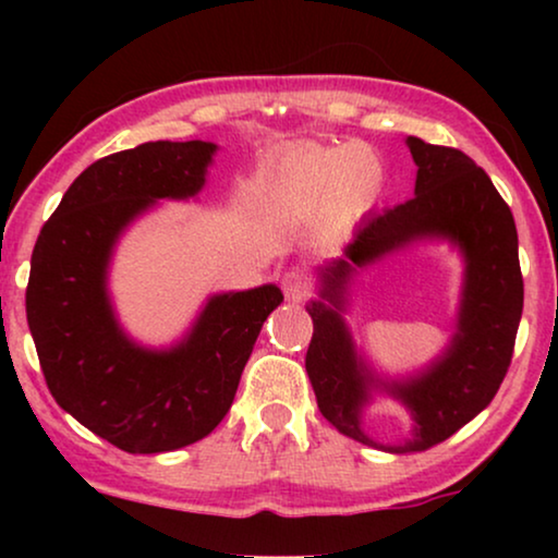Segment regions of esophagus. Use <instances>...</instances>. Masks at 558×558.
<instances>
[{"mask_svg":"<svg viewBox=\"0 0 558 558\" xmlns=\"http://www.w3.org/2000/svg\"><path fill=\"white\" fill-rule=\"evenodd\" d=\"M281 289H284L289 302H304L312 296V281L302 269H289L281 279Z\"/></svg>","mask_w":558,"mask_h":558,"instance_id":"34e87169","label":"esophagus"}]
</instances>
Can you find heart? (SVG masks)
<instances>
[{
  "label": "heart",
  "mask_w": 558,
  "mask_h": 558,
  "mask_svg": "<svg viewBox=\"0 0 558 558\" xmlns=\"http://www.w3.org/2000/svg\"><path fill=\"white\" fill-rule=\"evenodd\" d=\"M380 167L357 147H315L287 162L281 195L294 208L312 210L327 197L330 218L342 220L368 208L380 190Z\"/></svg>",
  "instance_id": "b5f03b06"
}]
</instances>
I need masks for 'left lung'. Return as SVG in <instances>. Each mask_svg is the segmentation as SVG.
Segmentation results:
<instances>
[{"label":"left lung","instance_id":"8db88e82","mask_svg":"<svg viewBox=\"0 0 558 558\" xmlns=\"http://www.w3.org/2000/svg\"><path fill=\"white\" fill-rule=\"evenodd\" d=\"M418 167L414 197L373 213L357 226L345 258L325 269L323 302L307 312L315 325L307 357V376L317 407L345 437L378 447L361 432V407L368 401L373 378L357 363L350 335L342 325V289L353 266H365L424 235H447L460 243L468 258V281L460 325L452 345L429 371L386 391L407 403L416 429L407 445L388 452H422L452 437L475 418L506 378L523 312V274L518 262L515 220L508 203L464 151L407 140Z\"/></svg>","mask_w":558,"mask_h":558}]
</instances>
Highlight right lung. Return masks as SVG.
Listing matches in <instances>:
<instances>
[{"instance_id": "right-lung-1", "label": "right lung", "mask_w": 558, "mask_h": 558, "mask_svg": "<svg viewBox=\"0 0 558 558\" xmlns=\"http://www.w3.org/2000/svg\"><path fill=\"white\" fill-rule=\"evenodd\" d=\"M216 144L144 142L86 167L43 226L25 292L52 399L113 447L157 454L208 437L231 409L262 325L284 300L274 284L218 294L182 345L149 353L124 338L106 266L129 220L159 197L203 187Z\"/></svg>"}]
</instances>
